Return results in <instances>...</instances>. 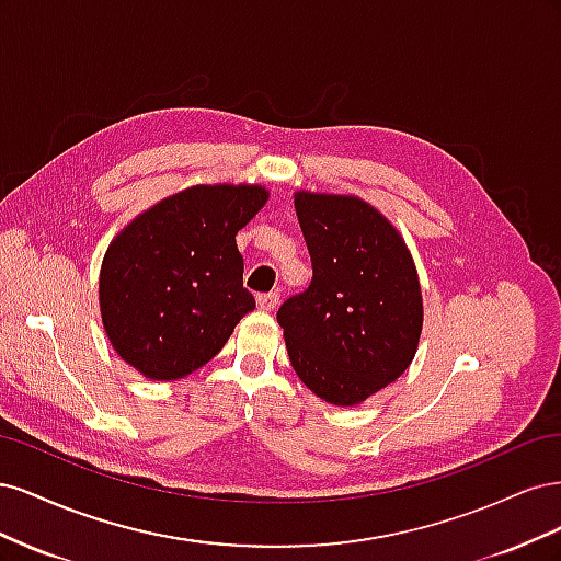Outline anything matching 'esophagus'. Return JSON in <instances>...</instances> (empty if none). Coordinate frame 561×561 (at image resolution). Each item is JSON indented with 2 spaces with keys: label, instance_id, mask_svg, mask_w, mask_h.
I'll list each match as a JSON object with an SVG mask.
<instances>
[{
  "label": "esophagus",
  "instance_id": "1",
  "mask_svg": "<svg viewBox=\"0 0 561 561\" xmlns=\"http://www.w3.org/2000/svg\"><path fill=\"white\" fill-rule=\"evenodd\" d=\"M257 307L260 311H274L278 307V293H268L257 297Z\"/></svg>",
  "mask_w": 561,
  "mask_h": 561
}]
</instances>
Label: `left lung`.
<instances>
[{
  "label": "left lung",
  "mask_w": 561,
  "mask_h": 561,
  "mask_svg": "<svg viewBox=\"0 0 561 561\" xmlns=\"http://www.w3.org/2000/svg\"><path fill=\"white\" fill-rule=\"evenodd\" d=\"M313 280L278 309L297 377L355 407L412 365L423 328L419 274L400 231L360 196L295 192Z\"/></svg>",
  "instance_id": "left-lung-1"
}]
</instances>
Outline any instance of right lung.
Returning a JSON list of instances; mask_svg holds the SVG:
<instances>
[{
    "mask_svg": "<svg viewBox=\"0 0 561 561\" xmlns=\"http://www.w3.org/2000/svg\"><path fill=\"white\" fill-rule=\"evenodd\" d=\"M266 201L262 184H194L114 236L98 299L118 358L147 379L175 381L222 351L254 309L236 233Z\"/></svg>",
    "mask_w": 561,
    "mask_h": 561,
    "instance_id": "obj_1",
    "label": "right lung"
}]
</instances>
